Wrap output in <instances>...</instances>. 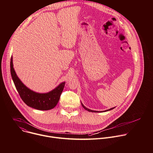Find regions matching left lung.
<instances>
[{
	"instance_id": "8db88e82",
	"label": "left lung",
	"mask_w": 153,
	"mask_h": 153,
	"mask_svg": "<svg viewBox=\"0 0 153 153\" xmlns=\"http://www.w3.org/2000/svg\"><path fill=\"white\" fill-rule=\"evenodd\" d=\"M81 104H82V106H83V108L85 109V110H86V111H90V112H93V113H100V112H105V111H110V110H113V109H114L115 107H113V108H110V109H109V110H105V111H94V110H90V109H88V108H87L86 107H85L83 105V103H81Z\"/></svg>"
}]
</instances>
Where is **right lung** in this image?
Wrapping results in <instances>:
<instances>
[{"label":"right lung","mask_w":153,"mask_h":153,"mask_svg":"<svg viewBox=\"0 0 153 153\" xmlns=\"http://www.w3.org/2000/svg\"><path fill=\"white\" fill-rule=\"evenodd\" d=\"M10 71L14 85L21 99L28 106L38 110H50L57 104L65 82H62L51 91L39 93L28 88L17 77L13 68V57L10 62Z\"/></svg>","instance_id":"1"}]
</instances>
